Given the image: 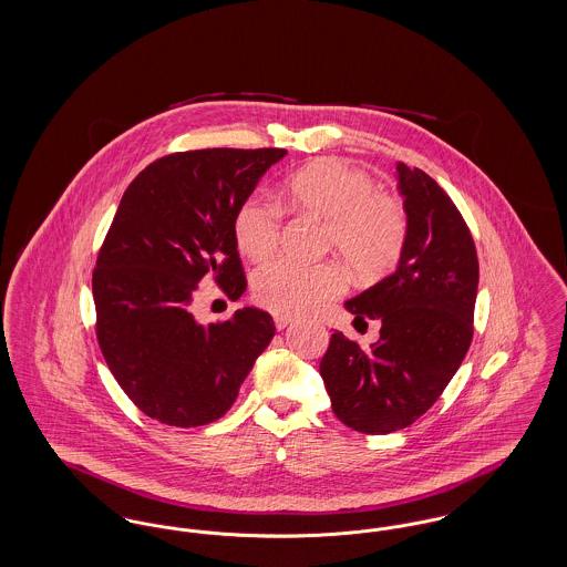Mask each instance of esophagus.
Listing matches in <instances>:
<instances>
[{"mask_svg": "<svg viewBox=\"0 0 567 567\" xmlns=\"http://www.w3.org/2000/svg\"><path fill=\"white\" fill-rule=\"evenodd\" d=\"M289 323H291V319H289V317H274V324H276V329H285Z\"/></svg>", "mask_w": 567, "mask_h": 567, "instance_id": "esophagus-1", "label": "esophagus"}]
</instances>
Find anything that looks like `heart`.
<instances>
[{
    "instance_id": "b5f03b06",
    "label": "heart",
    "mask_w": 567,
    "mask_h": 567,
    "mask_svg": "<svg viewBox=\"0 0 567 567\" xmlns=\"http://www.w3.org/2000/svg\"><path fill=\"white\" fill-rule=\"evenodd\" d=\"M285 202L299 215L323 220L324 250H333L354 274L377 278L404 252L410 216L404 199L377 189L372 176L351 163L324 157L293 172L282 187ZM282 216L268 199L246 197L234 216V236L244 257L268 261L280 244ZM344 270L336 264H274L255 274L252 297L278 317H296L342 296Z\"/></svg>"
}]
</instances>
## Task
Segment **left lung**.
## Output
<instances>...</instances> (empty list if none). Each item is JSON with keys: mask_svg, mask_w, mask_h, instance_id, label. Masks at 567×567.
<instances>
[{"mask_svg": "<svg viewBox=\"0 0 567 567\" xmlns=\"http://www.w3.org/2000/svg\"><path fill=\"white\" fill-rule=\"evenodd\" d=\"M410 234L398 270L347 301L354 324L380 321L361 349L331 333L321 377L333 414L354 432H398L432 408L474 336L478 257L470 227L430 174L398 165Z\"/></svg>", "mask_w": 567, "mask_h": 567, "instance_id": "obj_1", "label": "left lung"}]
</instances>
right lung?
I'll return each instance as SVG.
<instances>
[{
  "mask_svg": "<svg viewBox=\"0 0 567 567\" xmlns=\"http://www.w3.org/2000/svg\"><path fill=\"white\" fill-rule=\"evenodd\" d=\"M285 148H202L146 165L123 193L93 270L95 336L112 377L172 427L220 419L274 338L259 308L197 323L199 280L246 291L234 216Z\"/></svg>",
  "mask_w": 567,
  "mask_h": 567,
  "instance_id": "right-lung-1",
  "label": "right lung"
}]
</instances>
